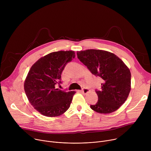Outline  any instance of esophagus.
Returning <instances> with one entry per match:
<instances>
[{
	"mask_svg": "<svg viewBox=\"0 0 151 151\" xmlns=\"http://www.w3.org/2000/svg\"><path fill=\"white\" fill-rule=\"evenodd\" d=\"M89 89H88V88H83L82 90H79V92H81V93H83V94H86V93H88L89 92Z\"/></svg>",
	"mask_w": 151,
	"mask_h": 151,
	"instance_id": "1",
	"label": "esophagus"
}]
</instances>
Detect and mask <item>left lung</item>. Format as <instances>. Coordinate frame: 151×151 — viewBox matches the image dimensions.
<instances>
[{
	"label": "left lung",
	"mask_w": 151,
	"mask_h": 151,
	"mask_svg": "<svg viewBox=\"0 0 151 151\" xmlns=\"http://www.w3.org/2000/svg\"><path fill=\"white\" fill-rule=\"evenodd\" d=\"M78 59L96 76L103 80L96 90L98 101L91 109L100 114L115 112L127 100L131 90V73L124 63L113 53L99 50L78 51Z\"/></svg>",
	"instance_id": "8db88e82"
}]
</instances>
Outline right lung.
Segmentation results:
<instances>
[{"label": "right lung", "instance_id": "add662e5", "mask_svg": "<svg viewBox=\"0 0 151 151\" xmlns=\"http://www.w3.org/2000/svg\"><path fill=\"white\" fill-rule=\"evenodd\" d=\"M75 57L73 51L51 52L31 67L24 82V91L30 104L42 115L53 117L65 112L75 91L55 88L61 83V75L66 64Z\"/></svg>", "mask_w": 151, "mask_h": 151}]
</instances>
